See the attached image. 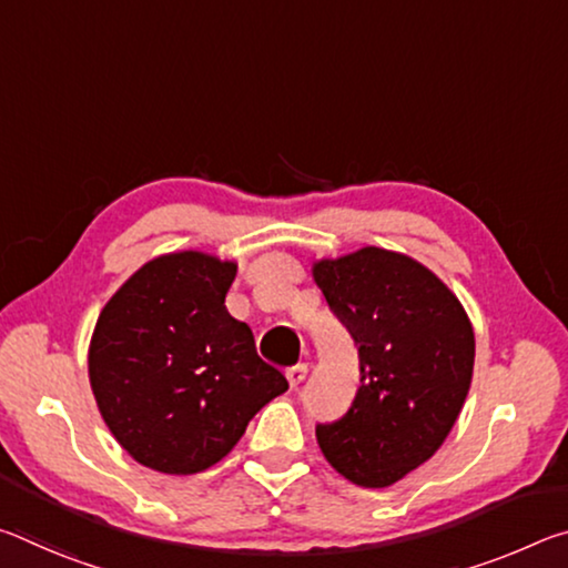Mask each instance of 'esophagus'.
I'll return each instance as SVG.
<instances>
[{"instance_id":"esophagus-1","label":"esophagus","mask_w":568,"mask_h":568,"mask_svg":"<svg viewBox=\"0 0 568 568\" xmlns=\"http://www.w3.org/2000/svg\"><path fill=\"white\" fill-rule=\"evenodd\" d=\"M285 373H287V381H291V386L297 388L305 381V376H307V365L305 363H295Z\"/></svg>"}]
</instances>
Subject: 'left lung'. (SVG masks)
<instances>
[{
	"instance_id": "obj_1",
	"label": "left lung",
	"mask_w": 568,
	"mask_h": 568,
	"mask_svg": "<svg viewBox=\"0 0 568 568\" xmlns=\"http://www.w3.org/2000/svg\"><path fill=\"white\" fill-rule=\"evenodd\" d=\"M315 283L358 345L361 386L321 450L353 484L383 488L436 454L474 373V328L458 297L406 255L381 247L321 261Z\"/></svg>"
}]
</instances>
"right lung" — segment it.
Instances as JSON below:
<instances>
[{
	"label": "right lung",
	"mask_w": 568,
	"mask_h": 568,
	"mask_svg": "<svg viewBox=\"0 0 568 568\" xmlns=\"http://www.w3.org/2000/svg\"><path fill=\"white\" fill-rule=\"evenodd\" d=\"M235 263L172 253L142 265L102 307L90 383L112 436L142 466L197 474L227 456L267 400L287 390L225 295Z\"/></svg>",
	"instance_id": "obj_1"
}]
</instances>
